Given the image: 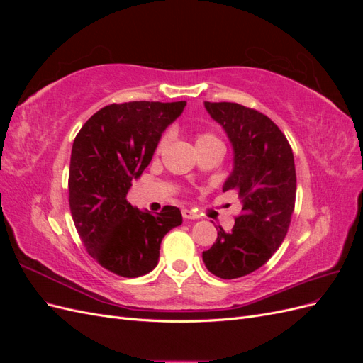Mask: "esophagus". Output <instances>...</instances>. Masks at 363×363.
I'll list each match as a JSON object with an SVG mask.
<instances>
[{
  "label": "esophagus",
  "mask_w": 363,
  "mask_h": 363,
  "mask_svg": "<svg viewBox=\"0 0 363 363\" xmlns=\"http://www.w3.org/2000/svg\"><path fill=\"white\" fill-rule=\"evenodd\" d=\"M182 215H183V218H184V219H199V218H200V215H199V213H195V212L189 211V208H183V211H182Z\"/></svg>",
  "instance_id": "esophagus-1"
}]
</instances>
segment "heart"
Segmentation results:
<instances>
[{
	"label": "heart",
	"instance_id": "obj_1",
	"mask_svg": "<svg viewBox=\"0 0 363 363\" xmlns=\"http://www.w3.org/2000/svg\"><path fill=\"white\" fill-rule=\"evenodd\" d=\"M164 145H167V138H162L160 142H159V145H157V150L160 151ZM195 147H196V150H199V151L206 150V148H211V147H221V148H224L221 139H219L213 133H208V131H206V133L196 135V138H195Z\"/></svg>",
	"mask_w": 363,
	"mask_h": 363
}]
</instances>
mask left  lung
I'll list each match as a JSON object with an SVG mask.
<instances>
[{
	"label": "left lung",
	"mask_w": 363,
	"mask_h": 363,
	"mask_svg": "<svg viewBox=\"0 0 363 363\" xmlns=\"http://www.w3.org/2000/svg\"><path fill=\"white\" fill-rule=\"evenodd\" d=\"M233 147V171L223 191H236L242 213L230 232L223 227L206 268L219 279H238L271 259L288 233L295 206L294 152L281 130L255 108L238 103H204Z\"/></svg>",
	"instance_id": "obj_1"
}]
</instances>
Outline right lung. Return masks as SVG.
<instances>
[{"label": "right lung", "instance_id": "right-lung-1", "mask_svg": "<svg viewBox=\"0 0 363 363\" xmlns=\"http://www.w3.org/2000/svg\"><path fill=\"white\" fill-rule=\"evenodd\" d=\"M186 101H131L103 107L75 136L69 164V207L86 251L116 276L135 279L156 268L163 236L182 224L177 207L142 212L127 201L162 133Z\"/></svg>", "mask_w": 363, "mask_h": 363}]
</instances>
